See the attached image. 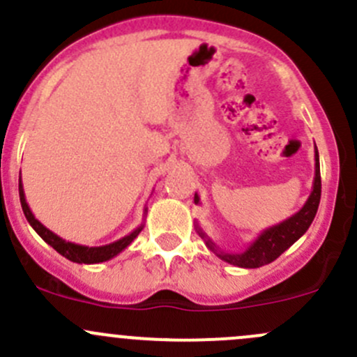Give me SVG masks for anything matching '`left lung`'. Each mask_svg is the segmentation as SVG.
<instances>
[{
    "label": "left lung",
    "instance_id": "8db88e82",
    "mask_svg": "<svg viewBox=\"0 0 357 357\" xmlns=\"http://www.w3.org/2000/svg\"><path fill=\"white\" fill-rule=\"evenodd\" d=\"M316 148V146H314ZM314 180H313V190H311L310 197L304 203L303 208L292 215L290 218L284 220L278 225L270 227V229L263 230L244 251L238 252H225L206 235V232L199 225H196V232L206 242V248L211 252H215L220 259L227 261V263L234 264L238 268H259L264 264L271 263L285 252L297 238L303 237L310 225L313 223L316 211L319 206V197H321V175H319V156L318 149L314 151ZM194 203L199 204V196L194 194Z\"/></svg>",
    "mask_w": 357,
    "mask_h": 357
}]
</instances>
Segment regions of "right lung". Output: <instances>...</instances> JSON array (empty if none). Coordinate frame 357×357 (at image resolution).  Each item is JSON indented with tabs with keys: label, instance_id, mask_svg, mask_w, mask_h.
Returning <instances> with one entry per match:
<instances>
[{
	"label": "right lung",
	"instance_id": "add662e5",
	"mask_svg": "<svg viewBox=\"0 0 357 357\" xmlns=\"http://www.w3.org/2000/svg\"><path fill=\"white\" fill-rule=\"evenodd\" d=\"M18 194H20V204L22 209H24V215L27 218V222L31 223L32 229L39 234V237L43 238L44 242L51 245L56 252H60L61 256L73 261V263H80V264H96V263H102V261H108L112 258H115L116 255L127 249L128 245L132 244L135 237L141 234V230L144 229V223L137 227L135 230H132L130 234L125 235V237L119 238V241L112 242V244H105V245H98V248H89V245H80L75 244V242H68L65 238L58 237L56 234L51 232L50 229L43 225L38 218L34 216V213L31 211L29 208L27 201H25V194H24V185H22V178H18ZM148 211V208H144V215Z\"/></svg>",
	"mask_w": 357,
	"mask_h": 357
}]
</instances>
